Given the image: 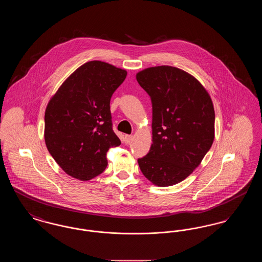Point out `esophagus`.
Instances as JSON below:
<instances>
[{
    "label": "esophagus",
    "mask_w": 262,
    "mask_h": 262,
    "mask_svg": "<svg viewBox=\"0 0 262 262\" xmlns=\"http://www.w3.org/2000/svg\"><path fill=\"white\" fill-rule=\"evenodd\" d=\"M132 139H133V136H128V135H125V142L127 144V143H129L130 141H132Z\"/></svg>",
    "instance_id": "esophagus-1"
}]
</instances>
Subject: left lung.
<instances>
[{
	"label": "left lung",
	"instance_id": "8db88e82",
	"mask_svg": "<svg viewBox=\"0 0 262 262\" xmlns=\"http://www.w3.org/2000/svg\"><path fill=\"white\" fill-rule=\"evenodd\" d=\"M137 80L152 103V145L137 162L152 184L174 186L193 172L211 147V98L195 77L174 67L145 69Z\"/></svg>",
	"mask_w": 262,
	"mask_h": 262
}]
</instances>
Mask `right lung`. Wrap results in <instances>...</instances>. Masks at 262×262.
<instances>
[{"mask_svg": "<svg viewBox=\"0 0 262 262\" xmlns=\"http://www.w3.org/2000/svg\"><path fill=\"white\" fill-rule=\"evenodd\" d=\"M125 70L91 61L70 75L45 111V143L73 178L89 181L104 172L107 151L121 144L113 130L110 100L125 79Z\"/></svg>", "mask_w": 262, "mask_h": 262, "instance_id": "right-lung-1", "label": "right lung"}]
</instances>
